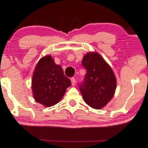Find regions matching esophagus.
<instances>
[{
    "mask_svg": "<svg viewBox=\"0 0 148 148\" xmlns=\"http://www.w3.org/2000/svg\"><path fill=\"white\" fill-rule=\"evenodd\" d=\"M71 81H72V86H74V85H75V84H76V79H75V78L72 77V79H71Z\"/></svg>",
    "mask_w": 148,
    "mask_h": 148,
    "instance_id": "1",
    "label": "esophagus"
}]
</instances>
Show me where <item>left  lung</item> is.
<instances>
[{"label": "left lung", "instance_id": "left-lung-1", "mask_svg": "<svg viewBox=\"0 0 148 148\" xmlns=\"http://www.w3.org/2000/svg\"><path fill=\"white\" fill-rule=\"evenodd\" d=\"M82 65L87 71L79 85L84 101L94 109H101L112 99L116 88L112 69L97 52L85 54Z\"/></svg>", "mask_w": 148, "mask_h": 148}]
</instances>
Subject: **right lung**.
Here are the masks:
<instances>
[{"instance_id": "right-lung-1", "label": "right lung", "mask_w": 148, "mask_h": 148, "mask_svg": "<svg viewBox=\"0 0 148 148\" xmlns=\"http://www.w3.org/2000/svg\"><path fill=\"white\" fill-rule=\"evenodd\" d=\"M70 85V80L50 55L39 60L32 80L33 96L36 102L45 107L54 106L61 100Z\"/></svg>"}]
</instances>
